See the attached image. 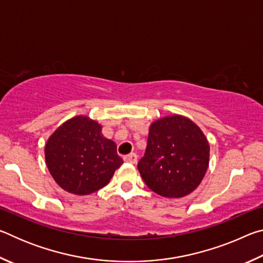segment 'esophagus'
Listing matches in <instances>:
<instances>
[{"label":"esophagus","instance_id":"34e87169","mask_svg":"<svg viewBox=\"0 0 263 263\" xmlns=\"http://www.w3.org/2000/svg\"><path fill=\"white\" fill-rule=\"evenodd\" d=\"M137 160H138V157L136 153H130L124 157V161H126L128 163H136Z\"/></svg>","mask_w":263,"mask_h":263}]
</instances>
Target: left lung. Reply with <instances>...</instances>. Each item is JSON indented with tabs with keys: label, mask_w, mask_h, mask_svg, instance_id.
Here are the masks:
<instances>
[{
	"label": "left lung",
	"mask_w": 263,
	"mask_h": 263,
	"mask_svg": "<svg viewBox=\"0 0 263 263\" xmlns=\"http://www.w3.org/2000/svg\"><path fill=\"white\" fill-rule=\"evenodd\" d=\"M209 159L210 145L199 126L184 116L171 115L149 125L146 152L138 169L155 194L180 198L201 184Z\"/></svg>",
	"instance_id": "8db88e82"
}]
</instances>
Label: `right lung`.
Segmentation results:
<instances>
[{"label":"right lung","mask_w":263,"mask_h":263,"mask_svg":"<svg viewBox=\"0 0 263 263\" xmlns=\"http://www.w3.org/2000/svg\"><path fill=\"white\" fill-rule=\"evenodd\" d=\"M48 172L60 188L74 195H89L109 183L123 163L115 141L102 125L84 115L62 123L45 145Z\"/></svg>","instance_id":"add662e5"}]
</instances>
